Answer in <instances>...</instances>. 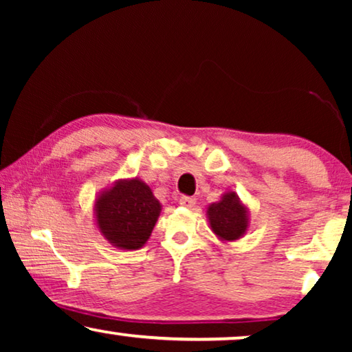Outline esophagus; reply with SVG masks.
<instances>
[{"mask_svg": "<svg viewBox=\"0 0 352 352\" xmlns=\"http://www.w3.org/2000/svg\"><path fill=\"white\" fill-rule=\"evenodd\" d=\"M179 205L184 206V208H192V206H195V199H192V197H181Z\"/></svg>", "mask_w": 352, "mask_h": 352, "instance_id": "1", "label": "esophagus"}]
</instances>
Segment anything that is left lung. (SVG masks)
<instances>
[{
  "instance_id": "8db88e82",
  "label": "left lung",
  "mask_w": 352,
  "mask_h": 352,
  "mask_svg": "<svg viewBox=\"0 0 352 352\" xmlns=\"http://www.w3.org/2000/svg\"><path fill=\"white\" fill-rule=\"evenodd\" d=\"M210 229L223 242H235L242 239L250 228V211L240 197L232 190H226L221 199L206 208Z\"/></svg>"
}]
</instances>
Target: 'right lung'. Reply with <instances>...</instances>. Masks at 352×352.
<instances>
[{"label":"right lung","instance_id":"1","mask_svg":"<svg viewBox=\"0 0 352 352\" xmlns=\"http://www.w3.org/2000/svg\"><path fill=\"white\" fill-rule=\"evenodd\" d=\"M162 204L139 177L117 179L96 195V228L120 250H139L151 239Z\"/></svg>","mask_w":352,"mask_h":352}]
</instances>
